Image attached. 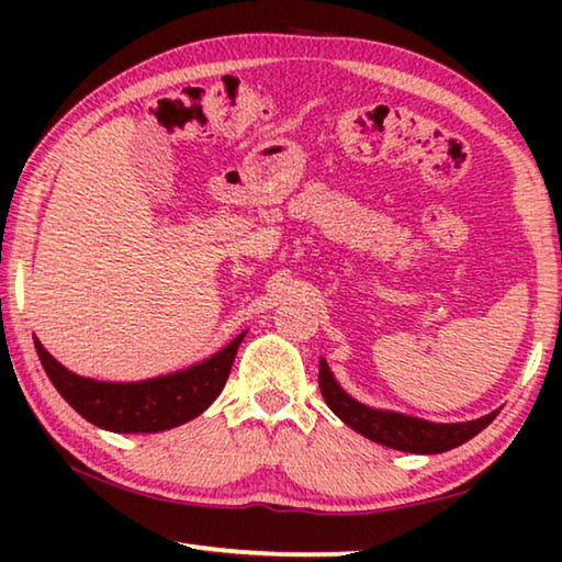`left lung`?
Here are the masks:
<instances>
[{"mask_svg":"<svg viewBox=\"0 0 562 562\" xmlns=\"http://www.w3.org/2000/svg\"><path fill=\"white\" fill-rule=\"evenodd\" d=\"M319 392L325 396L327 406L335 412L341 422L351 429L367 436L369 441H376L389 449L406 451V453H441L456 449V446L473 439L496 418L498 412L486 414L475 422L461 424H434L424 418H414L396 412H384V408H372L359 404L351 398L345 389L331 376L325 359H319Z\"/></svg>","mask_w":562,"mask_h":562,"instance_id":"8db88e82","label":"left lung"}]
</instances>
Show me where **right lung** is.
Wrapping results in <instances>:
<instances>
[{
	"label": "right lung",
	"instance_id": "1",
	"mask_svg": "<svg viewBox=\"0 0 562 562\" xmlns=\"http://www.w3.org/2000/svg\"><path fill=\"white\" fill-rule=\"evenodd\" d=\"M243 337L245 331L211 359L183 372L128 384L79 376L61 367L40 339H34V347L56 392L87 422L116 434H156L190 422L215 402L231 374Z\"/></svg>",
	"mask_w": 562,
	"mask_h": 562
}]
</instances>
